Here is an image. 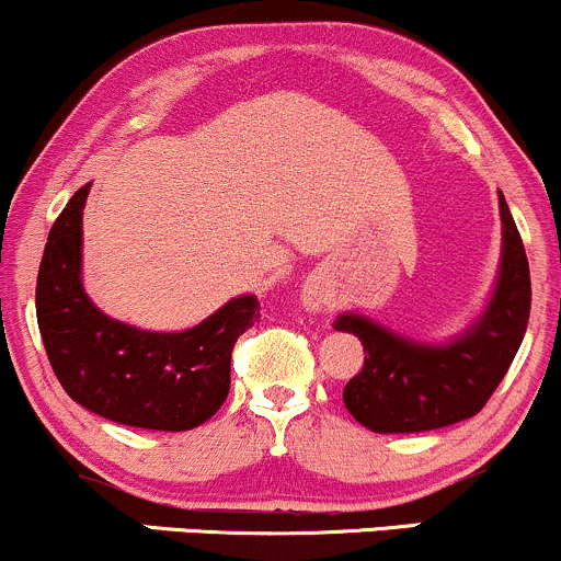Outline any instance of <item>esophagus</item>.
<instances>
[{"label": "esophagus", "mask_w": 561, "mask_h": 561, "mask_svg": "<svg viewBox=\"0 0 561 561\" xmlns=\"http://www.w3.org/2000/svg\"><path fill=\"white\" fill-rule=\"evenodd\" d=\"M300 302L302 308L311 313L327 311V306H330V289H327V285L319 276H308L300 287Z\"/></svg>", "instance_id": "obj_1"}]
</instances>
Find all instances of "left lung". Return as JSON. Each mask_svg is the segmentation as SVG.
<instances>
[{"label":"left lung","mask_w":561,"mask_h":561,"mask_svg":"<svg viewBox=\"0 0 561 561\" xmlns=\"http://www.w3.org/2000/svg\"><path fill=\"white\" fill-rule=\"evenodd\" d=\"M501 263L485 311L448 343H422L362 313H340L337 332L364 345V366L345 385L353 420L371 433H424L474 416L517 356L530 319V266L504 195Z\"/></svg>","instance_id":"8db88e82"}]
</instances>
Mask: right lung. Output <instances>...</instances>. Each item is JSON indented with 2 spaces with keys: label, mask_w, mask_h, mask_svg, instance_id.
Returning a JSON list of instances; mask_svg holds the SVG:
<instances>
[{
  "label": "right lung",
  "mask_w": 561,
  "mask_h": 561,
  "mask_svg": "<svg viewBox=\"0 0 561 561\" xmlns=\"http://www.w3.org/2000/svg\"><path fill=\"white\" fill-rule=\"evenodd\" d=\"M89 186L57 216L36 276V319L62 390L126 427L182 433L199 427L229 396L231 347L261 317L240 295L184 332H150L111 319L81 279V218Z\"/></svg>",
  "instance_id": "1"
}]
</instances>
